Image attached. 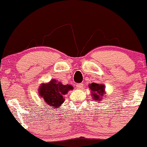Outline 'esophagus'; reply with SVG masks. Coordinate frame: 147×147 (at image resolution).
I'll return each mask as SVG.
<instances>
[{
	"mask_svg": "<svg viewBox=\"0 0 147 147\" xmlns=\"http://www.w3.org/2000/svg\"><path fill=\"white\" fill-rule=\"evenodd\" d=\"M76 87H77L78 90H81L83 87V83H78V84L76 85Z\"/></svg>",
	"mask_w": 147,
	"mask_h": 147,
	"instance_id": "34e87169",
	"label": "esophagus"
}]
</instances>
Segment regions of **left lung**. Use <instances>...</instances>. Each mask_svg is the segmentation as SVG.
Returning <instances> with one entry per match:
<instances>
[{"instance_id": "1", "label": "left lung", "mask_w": 147, "mask_h": 147, "mask_svg": "<svg viewBox=\"0 0 147 147\" xmlns=\"http://www.w3.org/2000/svg\"><path fill=\"white\" fill-rule=\"evenodd\" d=\"M90 89L92 91V96L94 100L99 102L103 99L102 96L105 95V85L98 84V83H92L89 85Z\"/></svg>"}]
</instances>
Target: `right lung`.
<instances>
[{
  "label": "right lung",
  "mask_w": 147,
  "mask_h": 147,
  "mask_svg": "<svg viewBox=\"0 0 147 147\" xmlns=\"http://www.w3.org/2000/svg\"><path fill=\"white\" fill-rule=\"evenodd\" d=\"M73 90L70 85H63L56 80H51L48 83H42L39 87V96L45 102L53 109L60 107L64 102V96L68 91Z\"/></svg>",
  "instance_id": "add662e5"
}]
</instances>
